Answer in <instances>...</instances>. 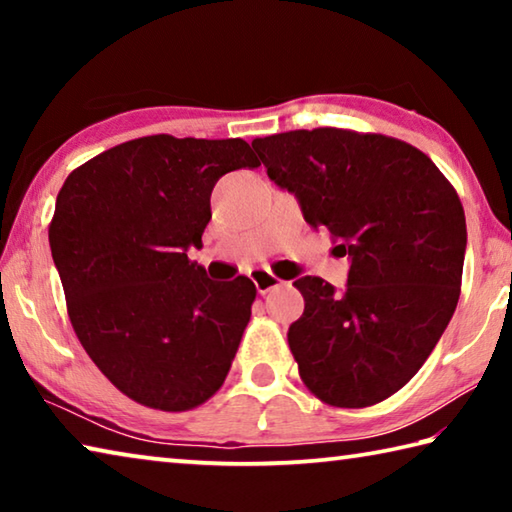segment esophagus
I'll list each match as a JSON object with an SVG mask.
<instances>
[{
	"mask_svg": "<svg viewBox=\"0 0 512 512\" xmlns=\"http://www.w3.org/2000/svg\"><path fill=\"white\" fill-rule=\"evenodd\" d=\"M250 277H253V282H255V287H257V291L262 293H268V291H273V289H277V287H282V280L277 275H273L271 271H268V268H255L253 273H250Z\"/></svg>",
	"mask_w": 512,
	"mask_h": 512,
	"instance_id": "obj_1",
	"label": "esophagus"
}]
</instances>
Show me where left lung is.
Masks as SVG:
<instances>
[{
	"mask_svg": "<svg viewBox=\"0 0 512 512\" xmlns=\"http://www.w3.org/2000/svg\"><path fill=\"white\" fill-rule=\"evenodd\" d=\"M253 149L311 228L329 230L350 257L343 293L314 275L293 282L305 311L287 336L302 381L329 406L384 402L454 316L467 244L461 198L429 155L379 133L289 131L257 137Z\"/></svg>",
	"mask_w": 512,
	"mask_h": 512,
	"instance_id": "obj_1",
	"label": "left lung"
}]
</instances>
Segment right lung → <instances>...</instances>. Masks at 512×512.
I'll list each match as a JSON object with an SVG mask.
<instances>
[{
  "mask_svg": "<svg viewBox=\"0 0 512 512\" xmlns=\"http://www.w3.org/2000/svg\"><path fill=\"white\" fill-rule=\"evenodd\" d=\"M239 140L149 135L69 173L49 223L67 314L97 368L137 404L189 411L223 386L257 289L214 282L203 246L216 180L259 167Z\"/></svg>",
  "mask_w": 512,
  "mask_h": 512,
  "instance_id": "add662e5",
  "label": "right lung"
}]
</instances>
